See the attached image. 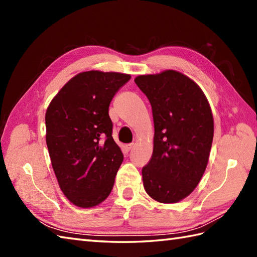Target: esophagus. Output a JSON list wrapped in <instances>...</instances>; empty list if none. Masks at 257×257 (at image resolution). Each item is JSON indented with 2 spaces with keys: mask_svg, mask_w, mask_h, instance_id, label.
<instances>
[{
  "mask_svg": "<svg viewBox=\"0 0 257 257\" xmlns=\"http://www.w3.org/2000/svg\"><path fill=\"white\" fill-rule=\"evenodd\" d=\"M133 147H134V144H129V145H125L124 146V149H125V151H130L133 149Z\"/></svg>",
  "mask_w": 257,
  "mask_h": 257,
  "instance_id": "1",
  "label": "esophagus"
}]
</instances>
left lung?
Returning a JSON list of instances; mask_svg holds the SVG:
<instances>
[{"mask_svg": "<svg viewBox=\"0 0 257 257\" xmlns=\"http://www.w3.org/2000/svg\"><path fill=\"white\" fill-rule=\"evenodd\" d=\"M155 122L154 152L143 168L146 192L160 203H177L193 192L206 169L214 120L204 92L173 69L139 75Z\"/></svg>", "mask_w": 257, "mask_h": 257, "instance_id": "obj_1", "label": "left lung"}]
</instances>
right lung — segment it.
I'll return each mask as SVG.
<instances>
[{"mask_svg":"<svg viewBox=\"0 0 257 257\" xmlns=\"http://www.w3.org/2000/svg\"><path fill=\"white\" fill-rule=\"evenodd\" d=\"M129 74L88 70L69 79L47 107L46 145L65 196L92 207L110 194L123 156L108 109Z\"/></svg>","mask_w":257,"mask_h":257,"instance_id":"right-lung-1","label":"right lung"}]
</instances>
